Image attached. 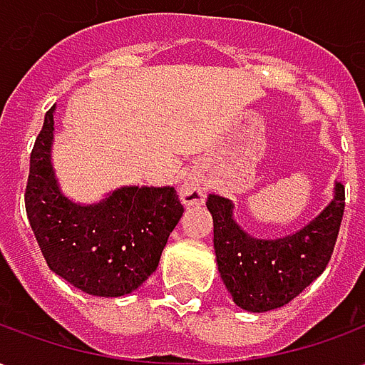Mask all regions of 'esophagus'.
<instances>
[{
	"label": "esophagus",
	"mask_w": 365,
	"mask_h": 365,
	"mask_svg": "<svg viewBox=\"0 0 365 365\" xmlns=\"http://www.w3.org/2000/svg\"><path fill=\"white\" fill-rule=\"evenodd\" d=\"M207 191L205 187L201 185V182L197 180H185V183L180 190V197L185 205H197V203H203L205 201Z\"/></svg>",
	"instance_id": "obj_1"
}]
</instances>
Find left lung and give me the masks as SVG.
<instances>
[{
    "label": "left lung",
    "mask_w": 365,
    "mask_h": 365,
    "mask_svg": "<svg viewBox=\"0 0 365 365\" xmlns=\"http://www.w3.org/2000/svg\"><path fill=\"white\" fill-rule=\"evenodd\" d=\"M344 185L311 225L293 237L256 240L232 221V205L219 195L207 197L213 215V245L219 272L240 309L264 313L283 307L329 266L344 215Z\"/></svg>",
    "instance_id": "obj_1"
}]
</instances>
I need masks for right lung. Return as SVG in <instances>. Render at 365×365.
I'll use <instances>...</instances> for the list:
<instances>
[{
	"instance_id": "add662e5",
	"label": "right lung",
	"mask_w": 365,
	"mask_h": 365,
	"mask_svg": "<svg viewBox=\"0 0 365 365\" xmlns=\"http://www.w3.org/2000/svg\"><path fill=\"white\" fill-rule=\"evenodd\" d=\"M52 113L54 107L31 152L25 187L31 229L54 274L90 295H127L158 268L182 201L174 187H123L90 207L68 201L51 168Z\"/></svg>"
}]
</instances>
